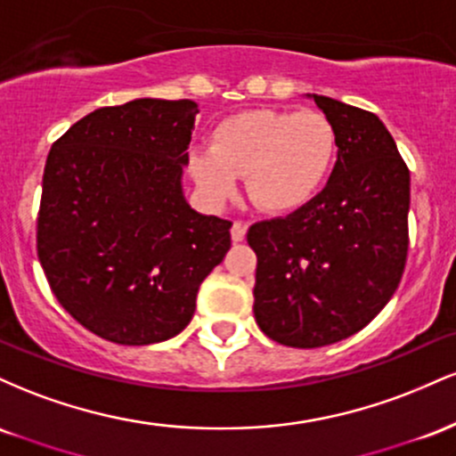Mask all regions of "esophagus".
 Wrapping results in <instances>:
<instances>
[{
    "label": "esophagus",
    "instance_id": "esophagus-1",
    "mask_svg": "<svg viewBox=\"0 0 456 456\" xmlns=\"http://www.w3.org/2000/svg\"><path fill=\"white\" fill-rule=\"evenodd\" d=\"M244 238H246V224L235 221L232 224V240H233V242H242Z\"/></svg>",
    "mask_w": 456,
    "mask_h": 456
}]
</instances>
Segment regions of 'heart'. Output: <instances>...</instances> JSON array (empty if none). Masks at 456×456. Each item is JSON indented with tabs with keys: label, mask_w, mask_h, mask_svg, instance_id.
Returning <instances> with one entry per match:
<instances>
[{
	"label": "heart",
	"mask_w": 456,
	"mask_h": 456,
	"mask_svg": "<svg viewBox=\"0 0 456 456\" xmlns=\"http://www.w3.org/2000/svg\"><path fill=\"white\" fill-rule=\"evenodd\" d=\"M338 134L322 111L253 109L223 119L212 133L210 148L188 151V174L214 208L238 191L259 210L285 216L315 199L332 175Z\"/></svg>",
	"instance_id": "obj_1"
}]
</instances>
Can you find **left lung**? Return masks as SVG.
I'll return each instance as SVG.
<instances>
[{"mask_svg": "<svg viewBox=\"0 0 456 456\" xmlns=\"http://www.w3.org/2000/svg\"><path fill=\"white\" fill-rule=\"evenodd\" d=\"M315 101L338 134L323 191L289 216L255 223V319L287 347H323L362 330L390 302L407 257L410 171L375 113Z\"/></svg>", "mask_w": 456, "mask_h": 456, "instance_id": "obj_1", "label": "left lung"}]
</instances>
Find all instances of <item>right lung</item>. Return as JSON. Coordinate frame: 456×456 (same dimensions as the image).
Wrapping results in <instances>:
<instances>
[{
    "label": "right lung",
    "mask_w": 456,
    "mask_h": 456,
    "mask_svg": "<svg viewBox=\"0 0 456 456\" xmlns=\"http://www.w3.org/2000/svg\"><path fill=\"white\" fill-rule=\"evenodd\" d=\"M197 107L137 98L96 109L49 151L40 265L60 305L107 341L180 334L232 248V223L192 210L182 186Z\"/></svg>",
    "instance_id": "obj_1"
}]
</instances>
